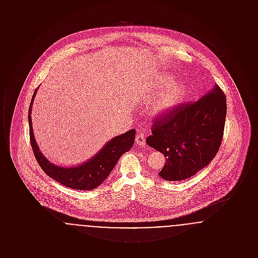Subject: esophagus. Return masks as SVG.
Instances as JSON below:
<instances>
[{"label": "esophagus", "mask_w": 258, "mask_h": 258, "mask_svg": "<svg viewBox=\"0 0 258 258\" xmlns=\"http://www.w3.org/2000/svg\"><path fill=\"white\" fill-rule=\"evenodd\" d=\"M135 142L137 145L141 146V147H145L146 146V140H145V136L143 134H138L136 135L135 137Z\"/></svg>", "instance_id": "34e87169"}]
</instances>
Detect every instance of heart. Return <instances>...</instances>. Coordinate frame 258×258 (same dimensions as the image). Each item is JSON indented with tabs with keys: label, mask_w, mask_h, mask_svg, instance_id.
<instances>
[{
	"label": "heart",
	"mask_w": 258,
	"mask_h": 258,
	"mask_svg": "<svg viewBox=\"0 0 258 258\" xmlns=\"http://www.w3.org/2000/svg\"><path fill=\"white\" fill-rule=\"evenodd\" d=\"M162 84L166 85L154 97L150 105V114L155 117L166 115L178 105L184 97V86L180 83L172 82L170 76H160L158 85Z\"/></svg>",
	"instance_id": "heart-1"
}]
</instances>
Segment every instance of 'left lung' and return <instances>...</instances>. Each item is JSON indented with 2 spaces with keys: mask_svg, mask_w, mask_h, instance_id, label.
Wrapping results in <instances>:
<instances>
[{
  "mask_svg": "<svg viewBox=\"0 0 258 258\" xmlns=\"http://www.w3.org/2000/svg\"><path fill=\"white\" fill-rule=\"evenodd\" d=\"M225 117L226 98L218 85L198 101L158 117L146 142L166 159L160 177L183 181L208 165L221 147Z\"/></svg>",
  "mask_w": 258,
  "mask_h": 258,
  "instance_id": "left-lung-1",
  "label": "left lung"
}]
</instances>
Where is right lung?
I'll return each mask as SVG.
<instances>
[{
    "instance_id": "add662e5",
    "label": "right lung",
    "mask_w": 258,
    "mask_h": 258,
    "mask_svg": "<svg viewBox=\"0 0 258 258\" xmlns=\"http://www.w3.org/2000/svg\"><path fill=\"white\" fill-rule=\"evenodd\" d=\"M37 92V88L35 90L31 99L28 120L31 145L37 163L50 178L64 186L80 190H91L96 188L109 176L121 156H123L125 152H128L134 146L135 130H131L125 134L113 137V139L108 141L92 159L87 160L82 164L73 167L55 165L41 154L33 133L31 113Z\"/></svg>"
}]
</instances>
